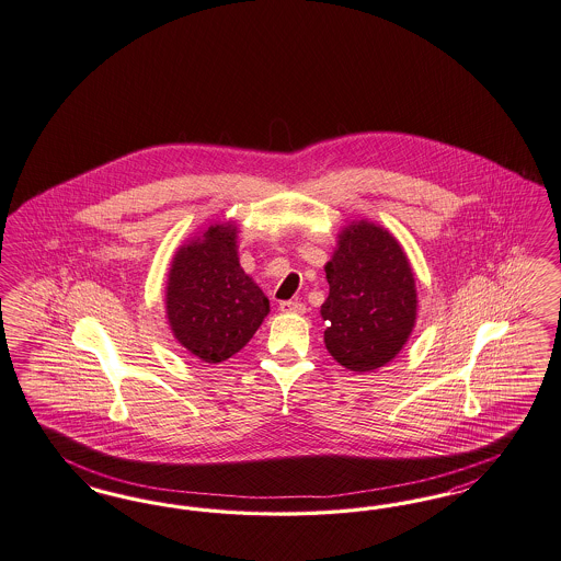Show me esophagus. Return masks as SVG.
<instances>
[{
	"mask_svg": "<svg viewBox=\"0 0 561 561\" xmlns=\"http://www.w3.org/2000/svg\"><path fill=\"white\" fill-rule=\"evenodd\" d=\"M279 311L282 313H305L307 309H305V305L302 302H298V300H284V302H279Z\"/></svg>",
	"mask_w": 561,
	"mask_h": 561,
	"instance_id": "1",
	"label": "esophagus"
}]
</instances>
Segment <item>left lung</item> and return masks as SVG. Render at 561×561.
Returning a JSON list of instances; mask_svg holds the SVG:
<instances>
[{
    "label": "left lung",
    "mask_w": 561,
    "mask_h": 561,
    "mask_svg": "<svg viewBox=\"0 0 561 561\" xmlns=\"http://www.w3.org/2000/svg\"><path fill=\"white\" fill-rule=\"evenodd\" d=\"M325 277L330 294L321 317L330 355L351 371L394 359L417 317L415 277L394 236L369 221L344 227Z\"/></svg>",
    "instance_id": "1"
}]
</instances>
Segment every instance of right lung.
I'll return each instance as SVG.
<instances>
[{
	"label": "right lung",
	"instance_id": "1",
	"mask_svg": "<svg viewBox=\"0 0 561 561\" xmlns=\"http://www.w3.org/2000/svg\"><path fill=\"white\" fill-rule=\"evenodd\" d=\"M238 229L210 225L173 256L167 317L181 346L204 363L242 351L270 313V300L238 259Z\"/></svg>",
	"mask_w": 561,
	"mask_h": 561
}]
</instances>
